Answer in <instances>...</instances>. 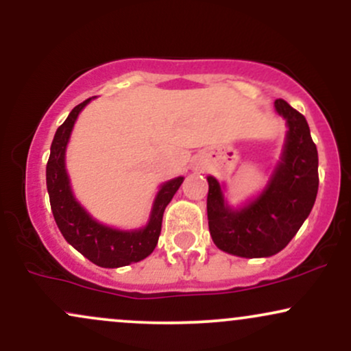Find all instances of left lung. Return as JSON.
<instances>
[{
    "instance_id": "left-lung-1",
    "label": "left lung",
    "mask_w": 351,
    "mask_h": 351,
    "mask_svg": "<svg viewBox=\"0 0 351 351\" xmlns=\"http://www.w3.org/2000/svg\"><path fill=\"white\" fill-rule=\"evenodd\" d=\"M277 114L287 120L280 162L264 191L244 208L224 201L219 181L208 176V224L221 251L239 257H269L292 241L312 211L318 191V153L305 117L285 100Z\"/></svg>"
}]
</instances>
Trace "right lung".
<instances>
[{
	"instance_id": "right-lung-1",
	"label": "right lung",
	"mask_w": 351,
	"mask_h": 351,
	"mask_svg": "<svg viewBox=\"0 0 351 351\" xmlns=\"http://www.w3.org/2000/svg\"><path fill=\"white\" fill-rule=\"evenodd\" d=\"M92 99L84 100L82 104L72 108L66 119L56 132L51 145V155L46 167V183L49 193L51 209L54 215L56 224L62 232L64 239L72 247L86 256L90 263L100 267H122L132 263H138L153 252L162 232V219L165 208L168 206L175 193L183 183V176L167 181L160 188L158 195L153 201L152 215L148 224L135 231H120L104 226L97 223L72 195L69 176L66 171V147L74 127L79 112L90 102Z\"/></svg>"
}]
</instances>
